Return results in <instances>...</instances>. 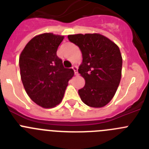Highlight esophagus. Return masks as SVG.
Listing matches in <instances>:
<instances>
[{"mask_svg":"<svg viewBox=\"0 0 149 149\" xmlns=\"http://www.w3.org/2000/svg\"><path fill=\"white\" fill-rule=\"evenodd\" d=\"M72 69H73L74 72V74H75V75H77V74H78V72H77V67L76 66V65H73V66H72Z\"/></svg>","mask_w":149,"mask_h":149,"instance_id":"34e87169","label":"esophagus"}]
</instances>
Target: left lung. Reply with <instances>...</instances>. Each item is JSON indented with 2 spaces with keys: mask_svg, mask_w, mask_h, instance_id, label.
Returning <instances> with one entry per match:
<instances>
[{
  "mask_svg": "<svg viewBox=\"0 0 149 149\" xmlns=\"http://www.w3.org/2000/svg\"><path fill=\"white\" fill-rule=\"evenodd\" d=\"M68 40L78 46L83 61L78 73L85 80L81 99L91 107H103L115 95L122 77V57L116 43L100 33L73 34Z\"/></svg>",
  "mask_w": 149,
  "mask_h": 149,
  "instance_id": "left-lung-1",
  "label": "left lung"
}]
</instances>
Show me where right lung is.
Returning a JSON list of instances; mask_svg holds the SVG:
<instances>
[{"instance_id":"right-lung-1","label":"right lung","mask_w":149,"mask_h":149,"mask_svg":"<svg viewBox=\"0 0 149 149\" xmlns=\"http://www.w3.org/2000/svg\"><path fill=\"white\" fill-rule=\"evenodd\" d=\"M64 36L45 33L29 41L19 56L22 84L33 102L43 108H52L63 100L72 68H65L56 56Z\"/></svg>"}]
</instances>
